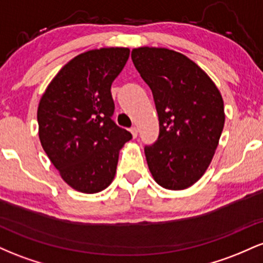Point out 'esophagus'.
<instances>
[{
	"mask_svg": "<svg viewBox=\"0 0 263 263\" xmlns=\"http://www.w3.org/2000/svg\"><path fill=\"white\" fill-rule=\"evenodd\" d=\"M129 132H131L132 136H134V138L137 137V135H138L137 127H135V126H134V127H131V128H129Z\"/></svg>",
	"mask_w": 263,
	"mask_h": 263,
	"instance_id": "obj_1",
	"label": "esophagus"
}]
</instances>
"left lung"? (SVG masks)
Masks as SVG:
<instances>
[{"instance_id":"8db88e82","label":"left lung","mask_w":263,"mask_h":263,"mask_svg":"<svg viewBox=\"0 0 263 263\" xmlns=\"http://www.w3.org/2000/svg\"><path fill=\"white\" fill-rule=\"evenodd\" d=\"M132 62L152 90L159 136L144 147L152 177L165 189L197 183L209 167L225 123L224 101L200 66L167 48L141 47Z\"/></svg>"}]
</instances>
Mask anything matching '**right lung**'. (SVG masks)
Segmentation results:
<instances>
[{
    "mask_svg": "<svg viewBox=\"0 0 263 263\" xmlns=\"http://www.w3.org/2000/svg\"><path fill=\"white\" fill-rule=\"evenodd\" d=\"M128 57V48L119 47L81 53L60 69L39 101L42 147L63 180L78 192L106 189L120 149L132 138L111 119V85Z\"/></svg>",
    "mask_w": 263,
    "mask_h": 263,
    "instance_id": "add662e5",
    "label": "right lung"
}]
</instances>
